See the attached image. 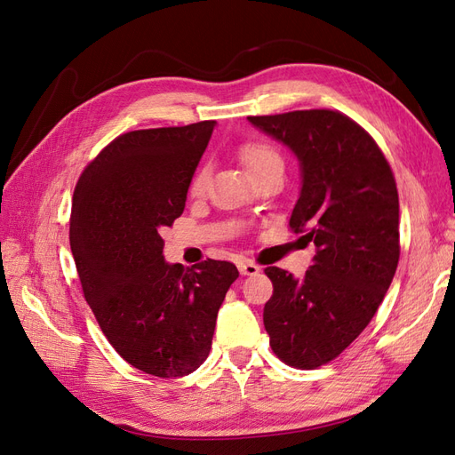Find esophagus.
I'll return each instance as SVG.
<instances>
[{
    "instance_id": "1",
    "label": "esophagus",
    "mask_w": 455,
    "mask_h": 455,
    "mask_svg": "<svg viewBox=\"0 0 455 455\" xmlns=\"http://www.w3.org/2000/svg\"><path fill=\"white\" fill-rule=\"evenodd\" d=\"M237 267H239L241 275H258L259 273V266L254 264V261H251V259H241Z\"/></svg>"
}]
</instances>
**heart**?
I'll use <instances>...</instances> for the list:
<instances>
[{
    "mask_svg": "<svg viewBox=\"0 0 455 455\" xmlns=\"http://www.w3.org/2000/svg\"><path fill=\"white\" fill-rule=\"evenodd\" d=\"M239 157L251 174L269 167V164H283L279 151L264 140H249V142L241 144ZM206 180H209V174H206V171L204 169L197 171L194 174V178H191V184H189L191 194L203 196V191L206 188Z\"/></svg>",
    "mask_w": 455,
    "mask_h": 455,
    "instance_id": "obj_1",
    "label": "heart"
}]
</instances>
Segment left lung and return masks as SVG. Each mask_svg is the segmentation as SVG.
I'll list each match as a JSON object with an SVG mask.
<instances>
[{
    "instance_id": "8db88e82",
    "label": "left lung",
    "mask_w": 455,
    "mask_h": 455,
    "mask_svg": "<svg viewBox=\"0 0 455 455\" xmlns=\"http://www.w3.org/2000/svg\"><path fill=\"white\" fill-rule=\"evenodd\" d=\"M249 121L296 156L301 188L291 228L315 244L301 279L266 267L269 346L294 368L323 366L359 338L395 277V176L374 139L339 112L299 109Z\"/></svg>"
}]
</instances>
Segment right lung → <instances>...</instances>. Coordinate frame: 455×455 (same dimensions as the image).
I'll use <instances>...</instances> for the list:
<instances>
[{"mask_svg": "<svg viewBox=\"0 0 455 455\" xmlns=\"http://www.w3.org/2000/svg\"><path fill=\"white\" fill-rule=\"evenodd\" d=\"M216 121L121 134L81 174L70 246L87 304L114 349L157 378L209 356L218 309L239 277L229 261L169 264L161 229L184 212Z\"/></svg>", "mask_w": 455, "mask_h": 455, "instance_id": "obj_1", "label": "right lung"}]
</instances>
